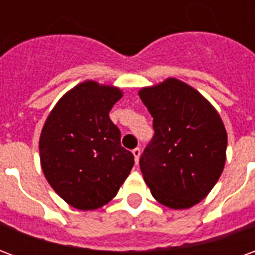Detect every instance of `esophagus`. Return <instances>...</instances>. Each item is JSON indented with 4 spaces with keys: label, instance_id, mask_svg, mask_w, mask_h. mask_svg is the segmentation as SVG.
Returning <instances> with one entry per match:
<instances>
[{
    "label": "esophagus",
    "instance_id": "esophagus-1",
    "mask_svg": "<svg viewBox=\"0 0 255 255\" xmlns=\"http://www.w3.org/2000/svg\"><path fill=\"white\" fill-rule=\"evenodd\" d=\"M132 154L135 157V162H139V157H140V149L139 147H135L132 150Z\"/></svg>",
    "mask_w": 255,
    "mask_h": 255
}]
</instances>
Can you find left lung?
I'll return each mask as SVG.
<instances>
[{
    "instance_id": "left-lung-1",
    "label": "left lung",
    "mask_w": 255,
    "mask_h": 255,
    "mask_svg": "<svg viewBox=\"0 0 255 255\" xmlns=\"http://www.w3.org/2000/svg\"><path fill=\"white\" fill-rule=\"evenodd\" d=\"M139 97L154 129L139 160L144 182L162 205L191 208L208 195L224 169V124L197 90L177 79L142 89Z\"/></svg>"
}]
</instances>
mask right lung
Masks as SVG:
<instances>
[{
  "instance_id": "obj_1",
  "label": "right lung",
  "mask_w": 255,
  "mask_h": 255,
  "mask_svg": "<svg viewBox=\"0 0 255 255\" xmlns=\"http://www.w3.org/2000/svg\"><path fill=\"white\" fill-rule=\"evenodd\" d=\"M122 91L87 80L73 87L50 112L39 139L42 171L64 201L94 210L116 197L133 166L109 117Z\"/></svg>"
}]
</instances>
